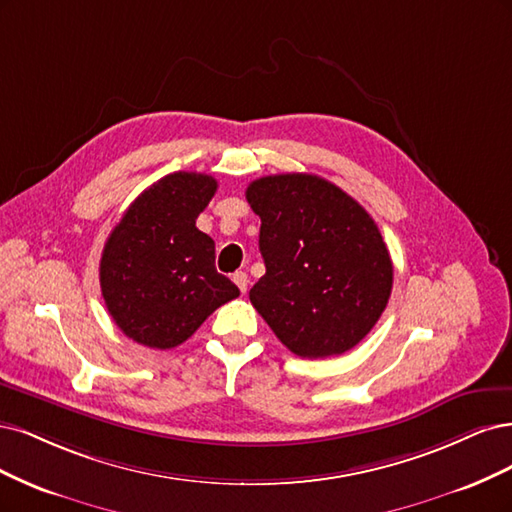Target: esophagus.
Returning <instances> with one entry per match:
<instances>
[{
	"mask_svg": "<svg viewBox=\"0 0 512 512\" xmlns=\"http://www.w3.org/2000/svg\"><path fill=\"white\" fill-rule=\"evenodd\" d=\"M234 283L238 285V289L242 291V293H246V289H249V274L246 272H234Z\"/></svg>",
	"mask_w": 512,
	"mask_h": 512,
	"instance_id": "34e87169",
	"label": "esophagus"
}]
</instances>
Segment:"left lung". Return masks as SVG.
<instances>
[{
    "label": "left lung",
    "instance_id": "obj_1",
    "mask_svg": "<svg viewBox=\"0 0 512 512\" xmlns=\"http://www.w3.org/2000/svg\"><path fill=\"white\" fill-rule=\"evenodd\" d=\"M261 219L266 263L249 298L276 338L300 357L351 351L389 302L393 263L374 219L315 174H274L246 187Z\"/></svg>",
    "mask_w": 512,
    "mask_h": 512
}]
</instances>
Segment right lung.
Wrapping results in <instances>:
<instances>
[{
    "label": "right lung",
    "mask_w": 512,
    "mask_h": 512,
    "mask_svg": "<svg viewBox=\"0 0 512 512\" xmlns=\"http://www.w3.org/2000/svg\"><path fill=\"white\" fill-rule=\"evenodd\" d=\"M217 180L174 172L144 189L106 240L100 285L121 332L148 349L183 344L240 289L214 268V240L195 227Z\"/></svg>",
    "instance_id": "1"
}]
</instances>
